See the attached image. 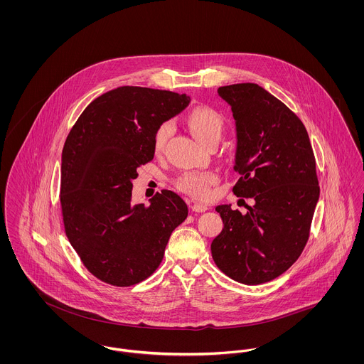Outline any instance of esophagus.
Masks as SVG:
<instances>
[{
	"label": "esophagus",
	"instance_id": "obj_1",
	"mask_svg": "<svg viewBox=\"0 0 364 364\" xmlns=\"http://www.w3.org/2000/svg\"><path fill=\"white\" fill-rule=\"evenodd\" d=\"M208 208L205 206V205H202V203H193L191 205V210L193 212H196V213H202V212H205Z\"/></svg>",
	"mask_w": 364,
	"mask_h": 364
}]
</instances>
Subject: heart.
<instances>
[{"mask_svg":"<svg viewBox=\"0 0 364 364\" xmlns=\"http://www.w3.org/2000/svg\"><path fill=\"white\" fill-rule=\"evenodd\" d=\"M187 124L193 134L205 146L219 142L223 137L225 119L223 114L210 107H196L187 116ZM173 133V123L162 122L154 132L152 149L156 155L164 154ZM219 181V176L212 170H187L173 181L174 187L198 200H206L212 196V187Z\"/></svg>","mask_w":364,"mask_h":364,"instance_id":"b5f03b06","label":"heart"}]
</instances>
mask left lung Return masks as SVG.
<instances>
[{
    "instance_id": "8db88e82",
    "label": "left lung",
    "mask_w": 364,
    "mask_h": 364,
    "mask_svg": "<svg viewBox=\"0 0 364 364\" xmlns=\"http://www.w3.org/2000/svg\"><path fill=\"white\" fill-rule=\"evenodd\" d=\"M237 124L232 193L253 198L247 215L216 208L224 227L210 245L225 276L247 285L274 280L301 256L320 187L316 159L301 119L260 85L219 87Z\"/></svg>"
}]
</instances>
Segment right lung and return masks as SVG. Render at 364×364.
Masks as SVG:
<instances>
[{
	"label": "right lung",
	"instance_id": "obj_1",
	"mask_svg": "<svg viewBox=\"0 0 364 364\" xmlns=\"http://www.w3.org/2000/svg\"><path fill=\"white\" fill-rule=\"evenodd\" d=\"M190 102L186 94L124 85L95 98L69 132L60 166L65 234L98 280L130 287L161 264L171 231L187 219L181 196L162 190L132 205L137 168L154 159L162 122Z\"/></svg>",
	"mask_w": 364,
	"mask_h": 364
}]
</instances>
